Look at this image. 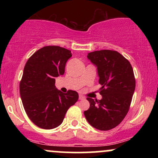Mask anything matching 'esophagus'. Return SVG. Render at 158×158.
<instances>
[{
    "label": "esophagus",
    "instance_id": "obj_1",
    "mask_svg": "<svg viewBox=\"0 0 158 158\" xmlns=\"http://www.w3.org/2000/svg\"><path fill=\"white\" fill-rule=\"evenodd\" d=\"M79 99H81H81H85V97H84V96L81 95V94H79Z\"/></svg>",
    "mask_w": 158,
    "mask_h": 158
}]
</instances>
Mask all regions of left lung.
<instances>
[{
	"label": "left lung",
	"instance_id": "obj_1",
	"mask_svg": "<svg viewBox=\"0 0 158 158\" xmlns=\"http://www.w3.org/2000/svg\"><path fill=\"white\" fill-rule=\"evenodd\" d=\"M87 58L97 67L102 99L87 98L90 108L84 111L85 117L94 128L108 131L118 126L129 109L135 90L133 69L124 56L114 50L91 52Z\"/></svg>",
	"mask_w": 158,
	"mask_h": 158
}]
</instances>
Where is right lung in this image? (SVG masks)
I'll list each match as a JSON object with an SVG mask.
<instances>
[{
    "label": "right lung",
    "instance_id": "1",
    "mask_svg": "<svg viewBox=\"0 0 158 158\" xmlns=\"http://www.w3.org/2000/svg\"><path fill=\"white\" fill-rule=\"evenodd\" d=\"M71 51L59 46L39 49L27 61L20 82V95L29 118L35 126L52 129L60 126L65 114L79 99L74 90L56 88V77L64 73Z\"/></svg>",
    "mask_w": 158,
    "mask_h": 158
}]
</instances>
